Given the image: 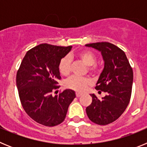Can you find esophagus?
Here are the masks:
<instances>
[{"label": "esophagus", "mask_w": 147, "mask_h": 147, "mask_svg": "<svg viewBox=\"0 0 147 147\" xmlns=\"http://www.w3.org/2000/svg\"><path fill=\"white\" fill-rule=\"evenodd\" d=\"M76 97H80L82 94V93H76Z\"/></svg>", "instance_id": "34e87169"}]
</instances>
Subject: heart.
I'll return each instance as SVG.
<instances>
[{
	"instance_id": "heart-1",
	"label": "heart",
	"mask_w": 147,
	"mask_h": 147,
	"mask_svg": "<svg viewBox=\"0 0 147 147\" xmlns=\"http://www.w3.org/2000/svg\"><path fill=\"white\" fill-rule=\"evenodd\" d=\"M76 57L88 66V71L93 75L98 74L99 68L95 64L96 62V56L90 50H82L77 53ZM59 71L63 76H67L71 71V59L68 56L62 58L59 63ZM92 84L91 80L86 77H79L74 76L67 80L65 83L66 88L74 90L76 92L85 91Z\"/></svg>"
}]
</instances>
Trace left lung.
<instances>
[{
	"mask_svg": "<svg viewBox=\"0 0 147 147\" xmlns=\"http://www.w3.org/2000/svg\"><path fill=\"white\" fill-rule=\"evenodd\" d=\"M101 52L105 66L96 83L98 93L106 96L98 99L90 94L92 103L87 107L88 118L93 123L107 125L120 117L129 105L132 93L133 72L125 53L107 42L85 45Z\"/></svg>",
	"mask_w": 147,
	"mask_h": 147,
	"instance_id": "left-lung-1",
	"label": "left lung"
}]
</instances>
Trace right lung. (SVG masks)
<instances>
[{"label":"right lung","instance_id":"1","mask_svg":"<svg viewBox=\"0 0 147 147\" xmlns=\"http://www.w3.org/2000/svg\"><path fill=\"white\" fill-rule=\"evenodd\" d=\"M72 46L40 44L27 51L16 76L19 97L23 109L34 121L54 127L65 120L75 92L67 89L53 96L59 88V63Z\"/></svg>","mask_w":147,"mask_h":147}]
</instances>
